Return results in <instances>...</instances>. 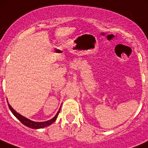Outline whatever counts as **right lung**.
<instances>
[{
    "label": "right lung",
    "mask_w": 148,
    "mask_h": 148,
    "mask_svg": "<svg viewBox=\"0 0 148 148\" xmlns=\"http://www.w3.org/2000/svg\"><path fill=\"white\" fill-rule=\"evenodd\" d=\"M8 104V107H9L10 111L12 112V113L14 114L15 117H16V118L18 119V120L20 121L21 123H23V125H26V127H30V128H33V129H39V128L45 127H46V126H49V125H51L53 122H54L55 121H56L58 115H59V112H60V110H61V108L59 109V110L58 111V112L56 113V114L55 115V117H53V118H52L51 120L46 121V122H34V121H31V120H28V119H27V118H26V117H23V116L21 115L20 114H18V113L16 112L15 111V110H13L11 107H10V105L9 104Z\"/></svg>",
    "instance_id": "add662e5"
}]
</instances>
